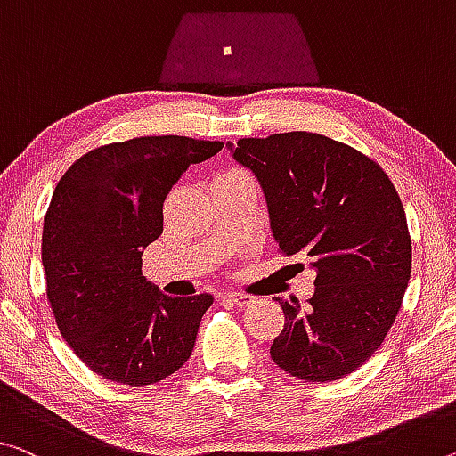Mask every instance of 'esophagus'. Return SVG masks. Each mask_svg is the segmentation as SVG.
Segmentation results:
<instances>
[{
  "instance_id": "obj_1",
  "label": "esophagus",
  "mask_w": 456,
  "mask_h": 456,
  "mask_svg": "<svg viewBox=\"0 0 456 456\" xmlns=\"http://www.w3.org/2000/svg\"><path fill=\"white\" fill-rule=\"evenodd\" d=\"M224 299L232 301V304L238 305V307H244V305H248V304H252V301H255V297L248 296V293H238V291L224 293Z\"/></svg>"
}]
</instances>
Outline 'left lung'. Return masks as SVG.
I'll list each match as a JSON object with an SVG mask.
<instances>
[{
  "label": "left lung",
  "instance_id": "1",
  "mask_svg": "<svg viewBox=\"0 0 456 456\" xmlns=\"http://www.w3.org/2000/svg\"><path fill=\"white\" fill-rule=\"evenodd\" d=\"M232 157L256 175L283 255H305L316 291L281 304L271 359L304 381H336L381 346L411 273L402 200L373 159L314 132L240 138Z\"/></svg>",
  "mask_w": 456,
  "mask_h": 456
}]
</instances>
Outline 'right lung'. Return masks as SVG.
Listing matches in <instances>:
<instances>
[{
	"label": "right lung",
	"instance_id": "add662e5",
	"mask_svg": "<svg viewBox=\"0 0 456 456\" xmlns=\"http://www.w3.org/2000/svg\"><path fill=\"white\" fill-rule=\"evenodd\" d=\"M224 142L140 136L89 151L62 175L42 228L46 297L61 336L103 379L144 387L191 356L208 293L171 297L142 277L163 201Z\"/></svg>",
	"mask_w": 456,
	"mask_h": 456
}]
</instances>
